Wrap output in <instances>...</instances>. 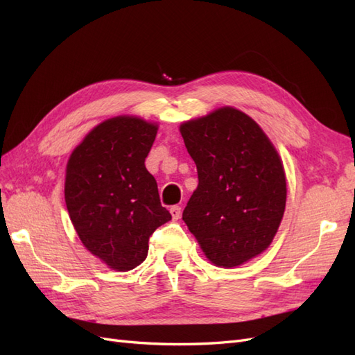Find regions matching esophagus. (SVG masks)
Wrapping results in <instances>:
<instances>
[{
  "instance_id": "1",
  "label": "esophagus",
  "mask_w": 355,
  "mask_h": 355,
  "mask_svg": "<svg viewBox=\"0 0 355 355\" xmlns=\"http://www.w3.org/2000/svg\"><path fill=\"white\" fill-rule=\"evenodd\" d=\"M169 211H171V216H172V218H174V220H178L181 217V207L174 205V207L169 208Z\"/></svg>"
}]
</instances>
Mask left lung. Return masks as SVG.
<instances>
[{
	"label": "left lung",
	"instance_id": "8db88e82",
	"mask_svg": "<svg viewBox=\"0 0 355 355\" xmlns=\"http://www.w3.org/2000/svg\"><path fill=\"white\" fill-rule=\"evenodd\" d=\"M198 169V189L183 220L216 266L235 268L259 256L284 216V166L261 128L223 107L180 126Z\"/></svg>",
	"mask_w": 355,
	"mask_h": 355
}]
</instances>
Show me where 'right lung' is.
<instances>
[{
	"label": "right lung",
	"mask_w": 355,
	"mask_h": 355,
	"mask_svg": "<svg viewBox=\"0 0 355 355\" xmlns=\"http://www.w3.org/2000/svg\"><path fill=\"white\" fill-rule=\"evenodd\" d=\"M157 125L119 116L99 123L69 156L65 204L83 245L114 270L147 257L148 239L171 220L144 162Z\"/></svg>",
	"instance_id": "right-lung-1"
}]
</instances>
